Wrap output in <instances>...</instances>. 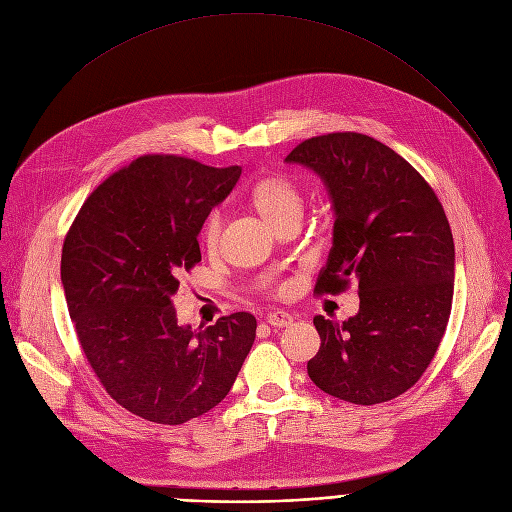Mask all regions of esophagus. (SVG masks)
Here are the masks:
<instances>
[{
  "label": "esophagus",
  "instance_id": "obj_1",
  "mask_svg": "<svg viewBox=\"0 0 512 512\" xmlns=\"http://www.w3.org/2000/svg\"><path fill=\"white\" fill-rule=\"evenodd\" d=\"M266 323H269L271 327H279V329H283V327H289L291 323H294V319H291V316H289L287 312L277 310V312H271L269 316H266Z\"/></svg>",
  "mask_w": 512,
  "mask_h": 512
}]
</instances>
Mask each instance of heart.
<instances>
[{
  "mask_svg": "<svg viewBox=\"0 0 512 512\" xmlns=\"http://www.w3.org/2000/svg\"><path fill=\"white\" fill-rule=\"evenodd\" d=\"M250 200L258 208V212L269 221L273 227L281 229L287 223L300 221L304 212V193L296 181L283 175H271L256 181L250 189ZM223 233V212L210 210L204 218L200 239L202 246L208 252L218 248Z\"/></svg>",
  "mask_w": 512,
  "mask_h": 512,
  "instance_id": "obj_1",
  "label": "heart"
}]
</instances>
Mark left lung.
Here are the masks:
<instances>
[{
    "label": "left lung",
    "instance_id": "8db88e82",
    "mask_svg": "<svg viewBox=\"0 0 512 512\" xmlns=\"http://www.w3.org/2000/svg\"><path fill=\"white\" fill-rule=\"evenodd\" d=\"M285 160L312 168L335 208L314 294H342L356 279L360 298L344 323L314 316L321 348L308 377L352 404L394 400L427 371L450 319L454 241L442 202L415 166L362 133L310 137Z\"/></svg>",
    "mask_w": 512,
    "mask_h": 512
}]
</instances>
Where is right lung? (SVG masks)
<instances>
[{"instance_id":"add662e5","label":"right lung","mask_w":512,"mask_h":512,"mask_svg":"<svg viewBox=\"0 0 512 512\" xmlns=\"http://www.w3.org/2000/svg\"><path fill=\"white\" fill-rule=\"evenodd\" d=\"M239 175V166L139 156L91 191L64 237L60 275L83 354L108 396L145 421L206 415L254 344V314L191 329L170 302L179 275L202 260L206 214Z\"/></svg>"}]
</instances>
